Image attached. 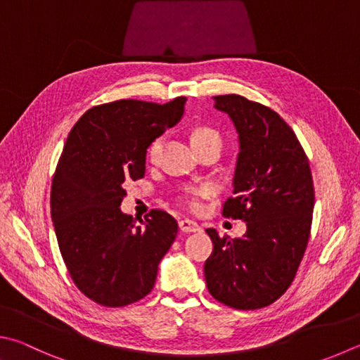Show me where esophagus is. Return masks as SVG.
I'll return each mask as SVG.
<instances>
[{
	"instance_id": "34e87169",
	"label": "esophagus",
	"mask_w": 360,
	"mask_h": 360,
	"mask_svg": "<svg viewBox=\"0 0 360 360\" xmlns=\"http://www.w3.org/2000/svg\"><path fill=\"white\" fill-rule=\"evenodd\" d=\"M179 230L182 233H197V231L201 230V228L192 220H181L179 221Z\"/></svg>"
}]
</instances>
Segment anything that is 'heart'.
<instances>
[{
	"label": "heart",
	"instance_id": "1",
	"mask_svg": "<svg viewBox=\"0 0 360 360\" xmlns=\"http://www.w3.org/2000/svg\"><path fill=\"white\" fill-rule=\"evenodd\" d=\"M212 139H220L219 134L215 132L214 129H209V127H197L192 132V143H201V141H206V140H212ZM163 146V136H159V139H155L151 146L148 149V155L151 159L158 158V154L160 153V149ZM212 195V187L209 186H198V187H187L184 188V192L181 193V201L184 202V205L191 209V211H198L201 207V200L209 198Z\"/></svg>",
	"mask_w": 360,
	"mask_h": 360
}]
</instances>
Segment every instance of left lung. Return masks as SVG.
Masks as SVG:
<instances>
[{
  "label": "left lung",
  "instance_id": "1",
  "mask_svg": "<svg viewBox=\"0 0 360 360\" xmlns=\"http://www.w3.org/2000/svg\"><path fill=\"white\" fill-rule=\"evenodd\" d=\"M214 101L239 135L234 197L221 214L244 220L247 231L230 239L207 228L214 250L206 285L219 302L255 310L288 290L302 261L315 206L311 172L296 134L274 110L238 94Z\"/></svg>",
  "mask_w": 360,
  "mask_h": 360
}]
</instances>
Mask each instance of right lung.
<instances>
[{
    "mask_svg": "<svg viewBox=\"0 0 360 360\" xmlns=\"http://www.w3.org/2000/svg\"><path fill=\"white\" fill-rule=\"evenodd\" d=\"M186 97L122 99L89 108L72 127L51 182V220L72 280L103 307L151 292L178 224L153 209L143 225L121 211L124 182L145 176L146 151L184 115Z\"/></svg>",
    "mask_w": 360,
    "mask_h": 360,
    "instance_id": "add662e5",
    "label": "right lung"
}]
</instances>
